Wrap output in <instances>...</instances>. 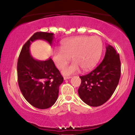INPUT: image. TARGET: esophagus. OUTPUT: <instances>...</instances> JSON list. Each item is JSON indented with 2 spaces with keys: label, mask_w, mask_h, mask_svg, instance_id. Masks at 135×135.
Returning <instances> with one entry per match:
<instances>
[{
  "label": "esophagus",
  "mask_w": 135,
  "mask_h": 135,
  "mask_svg": "<svg viewBox=\"0 0 135 135\" xmlns=\"http://www.w3.org/2000/svg\"><path fill=\"white\" fill-rule=\"evenodd\" d=\"M71 77L70 76H65L63 77V79H64V80H66V79H70Z\"/></svg>",
  "instance_id": "esophagus-1"
}]
</instances>
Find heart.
I'll list each match as a JSON object with an SVG mask.
<instances>
[{"mask_svg":"<svg viewBox=\"0 0 135 135\" xmlns=\"http://www.w3.org/2000/svg\"><path fill=\"white\" fill-rule=\"evenodd\" d=\"M103 50V42L98 36L80 35L64 40L61 48L53 52V61L57 67L64 69L72 57L74 63L63 70L64 75H70L79 71L93 68L100 60Z\"/></svg>","mask_w":135,"mask_h":135,"instance_id":"obj_1","label":"heart"}]
</instances>
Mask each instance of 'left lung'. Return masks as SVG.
<instances>
[{"instance_id": "obj_1", "label": "left lung", "mask_w": 135, "mask_h": 135, "mask_svg": "<svg viewBox=\"0 0 135 135\" xmlns=\"http://www.w3.org/2000/svg\"><path fill=\"white\" fill-rule=\"evenodd\" d=\"M120 77L119 55L112 46L108 45L102 63L90 73L79 77L81 84L78 93L80 99L91 107L104 104L115 91Z\"/></svg>"}]
</instances>
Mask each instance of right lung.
Returning a JSON list of instances; mask_svg holds the SVG:
<instances>
[{"label": "right lung", "mask_w": 135, "mask_h": 135, "mask_svg": "<svg viewBox=\"0 0 135 135\" xmlns=\"http://www.w3.org/2000/svg\"><path fill=\"white\" fill-rule=\"evenodd\" d=\"M53 35L43 32L34 33L23 45L17 63L18 82L21 93L30 104L39 109H46L55 104L63 77L51 58L39 61L32 58L30 46L38 39L51 45Z\"/></svg>", "instance_id": "add662e5"}]
</instances>
